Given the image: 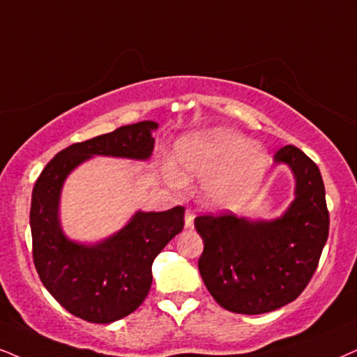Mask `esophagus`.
Returning <instances> with one entry per match:
<instances>
[{"label":"esophagus","mask_w":357,"mask_h":357,"mask_svg":"<svg viewBox=\"0 0 357 357\" xmlns=\"http://www.w3.org/2000/svg\"><path fill=\"white\" fill-rule=\"evenodd\" d=\"M194 218H196V212L192 209H186V214H184V224H186L188 229L194 227Z\"/></svg>","instance_id":"34e87169"}]
</instances>
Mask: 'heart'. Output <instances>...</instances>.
Here are the masks:
<instances>
[{"label":"heart","mask_w":357,"mask_h":357,"mask_svg":"<svg viewBox=\"0 0 357 357\" xmlns=\"http://www.w3.org/2000/svg\"><path fill=\"white\" fill-rule=\"evenodd\" d=\"M174 163L184 176L214 178L211 196L234 206L249 197L265 169V155L249 138L236 132L188 135L174 146Z\"/></svg>","instance_id":"b5f03b06"}]
</instances>
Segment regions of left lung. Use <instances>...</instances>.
I'll use <instances>...</instances> for the list:
<instances>
[{
    "label": "left lung",
    "instance_id": "1",
    "mask_svg": "<svg viewBox=\"0 0 357 357\" xmlns=\"http://www.w3.org/2000/svg\"><path fill=\"white\" fill-rule=\"evenodd\" d=\"M275 161L290 166L296 179V197L283 218L250 222L224 212L194 220L204 241L201 277L232 313H268L298 298L328 241L329 212L318 166L293 145L280 148Z\"/></svg>",
    "mask_w": 357,
    "mask_h": 357
}]
</instances>
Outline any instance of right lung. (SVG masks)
<instances>
[{
	"label": "right lung",
	"instance_id": "right-lung-1",
	"mask_svg": "<svg viewBox=\"0 0 357 357\" xmlns=\"http://www.w3.org/2000/svg\"><path fill=\"white\" fill-rule=\"evenodd\" d=\"M155 121L125 125L115 132L74 143L46 165L33 189L31 234L34 267L61 306L90 323H112L133 313L146 298L151 265L184 227V207L137 212L116 236L96 247L67 241L57 220L59 194L67 174L93 155L150 158Z\"/></svg>",
	"mask_w": 357,
	"mask_h": 357
}]
</instances>
